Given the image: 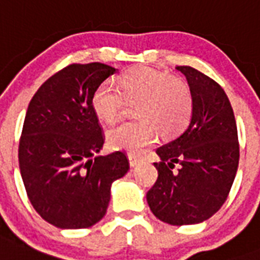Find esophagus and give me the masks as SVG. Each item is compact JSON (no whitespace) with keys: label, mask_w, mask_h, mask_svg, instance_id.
I'll use <instances>...</instances> for the list:
<instances>
[{"label":"esophagus","mask_w":260,"mask_h":260,"mask_svg":"<svg viewBox=\"0 0 260 260\" xmlns=\"http://www.w3.org/2000/svg\"><path fill=\"white\" fill-rule=\"evenodd\" d=\"M128 159H129L131 167L138 166L139 163H140V159H139L138 156H135V155H128Z\"/></svg>","instance_id":"esophagus-1"}]
</instances>
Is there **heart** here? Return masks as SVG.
I'll return each mask as SVG.
<instances>
[{"mask_svg": "<svg viewBox=\"0 0 260 260\" xmlns=\"http://www.w3.org/2000/svg\"><path fill=\"white\" fill-rule=\"evenodd\" d=\"M124 100L136 101L134 121L121 122L108 131L110 148L139 154L156 139L173 138L189 124L193 113V95L189 85L165 71L152 67H134L117 79V87L110 82L94 90L91 106L104 122H114L121 113Z\"/></svg>", "mask_w": 260, "mask_h": 260, "instance_id": "b5f03b06", "label": "heart"}]
</instances>
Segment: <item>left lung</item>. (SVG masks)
<instances>
[{"label":"left lung","instance_id":"8db88e82","mask_svg":"<svg viewBox=\"0 0 260 260\" xmlns=\"http://www.w3.org/2000/svg\"><path fill=\"white\" fill-rule=\"evenodd\" d=\"M193 95L189 126L159 147L158 179L147 193L151 212L171 225L198 224L225 202L239 166L234 109L217 82L189 66H177ZM175 164L178 172H173Z\"/></svg>","mask_w":260,"mask_h":260}]
</instances>
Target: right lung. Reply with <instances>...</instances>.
Wrapping results in <instances>:
<instances>
[{"instance_id": "1", "label": "right lung", "mask_w": 260, "mask_h": 260, "mask_svg": "<svg viewBox=\"0 0 260 260\" xmlns=\"http://www.w3.org/2000/svg\"><path fill=\"white\" fill-rule=\"evenodd\" d=\"M114 67L70 64L35 93L22 125L18 165L30 204L62 230L89 228L101 220L110 186L129 170L121 151L95 156L104 134L91 97Z\"/></svg>"}]
</instances>
